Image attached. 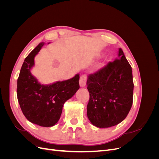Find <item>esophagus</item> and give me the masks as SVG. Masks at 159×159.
<instances>
[{
  "mask_svg": "<svg viewBox=\"0 0 159 159\" xmlns=\"http://www.w3.org/2000/svg\"><path fill=\"white\" fill-rule=\"evenodd\" d=\"M87 75H82L80 78V87H85L86 84V81H87Z\"/></svg>",
  "mask_w": 159,
  "mask_h": 159,
  "instance_id": "1",
  "label": "esophagus"
}]
</instances>
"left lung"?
I'll return each instance as SVG.
<instances>
[{
	"label": "left lung",
	"mask_w": 159,
	"mask_h": 159,
	"mask_svg": "<svg viewBox=\"0 0 159 159\" xmlns=\"http://www.w3.org/2000/svg\"><path fill=\"white\" fill-rule=\"evenodd\" d=\"M119 57L88 76L87 115L99 128L116 125L126 118L133 105L131 66L119 48Z\"/></svg>",
	"instance_id": "left-lung-1"
}]
</instances>
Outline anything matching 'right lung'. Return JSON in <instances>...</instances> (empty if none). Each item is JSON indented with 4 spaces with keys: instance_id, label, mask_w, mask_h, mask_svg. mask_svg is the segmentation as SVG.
<instances>
[{
    "instance_id": "add662e5",
    "label": "right lung",
    "mask_w": 159,
    "mask_h": 159,
    "mask_svg": "<svg viewBox=\"0 0 159 159\" xmlns=\"http://www.w3.org/2000/svg\"><path fill=\"white\" fill-rule=\"evenodd\" d=\"M44 44L40 43L24 61L17 81V98L28 121L41 127H52L60 119L64 103L79 89L80 75L48 85L38 83L30 70L35 56Z\"/></svg>"
}]
</instances>
